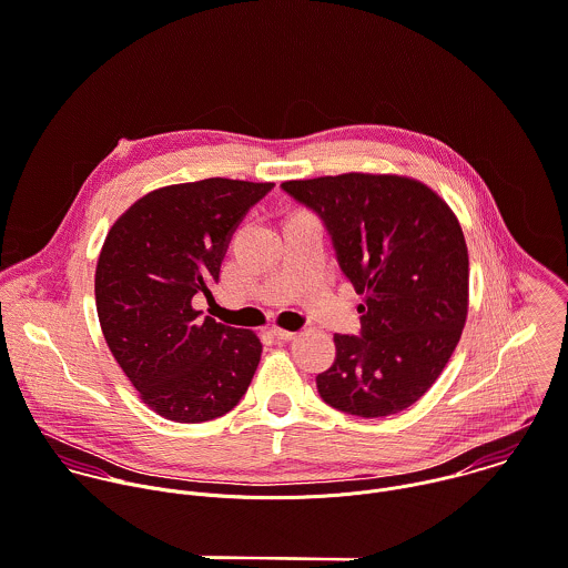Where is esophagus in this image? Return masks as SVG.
<instances>
[{"instance_id":"obj_1","label":"esophagus","mask_w":568,"mask_h":568,"mask_svg":"<svg viewBox=\"0 0 568 568\" xmlns=\"http://www.w3.org/2000/svg\"><path fill=\"white\" fill-rule=\"evenodd\" d=\"M271 335L277 337V339H284V342H291V339L297 337L295 331H286V328H280V326H273V328H271Z\"/></svg>"}]
</instances>
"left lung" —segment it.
Wrapping results in <instances>:
<instances>
[{
    "label": "left lung",
    "instance_id": "8db88e82",
    "mask_svg": "<svg viewBox=\"0 0 568 568\" xmlns=\"http://www.w3.org/2000/svg\"><path fill=\"white\" fill-rule=\"evenodd\" d=\"M331 235L362 304L359 335L335 333L320 397L348 415L415 404L450 359L468 311V253L453 211L422 182L344 173L284 182Z\"/></svg>",
    "mask_w": 568,
    "mask_h": 568
}]
</instances>
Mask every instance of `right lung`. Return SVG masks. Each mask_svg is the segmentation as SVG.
<instances>
[{
	"label": "right lung",
	"mask_w": 568,
	"mask_h": 568,
	"mask_svg": "<svg viewBox=\"0 0 568 568\" xmlns=\"http://www.w3.org/2000/svg\"><path fill=\"white\" fill-rule=\"evenodd\" d=\"M275 184L211 178L138 200L109 231L95 271L104 339L158 415L197 424L244 397L262 355L253 331L200 317L231 237Z\"/></svg>",
	"instance_id": "1"
}]
</instances>
